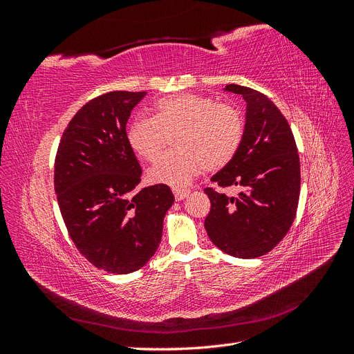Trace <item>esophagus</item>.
Here are the masks:
<instances>
[{
  "label": "esophagus",
  "instance_id": "34e87169",
  "mask_svg": "<svg viewBox=\"0 0 354 354\" xmlns=\"http://www.w3.org/2000/svg\"><path fill=\"white\" fill-rule=\"evenodd\" d=\"M173 194H174V198H176V201H183L185 198H187L189 196V194H190V190H187V189H173Z\"/></svg>",
  "mask_w": 354,
  "mask_h": 354
}]
</instances>
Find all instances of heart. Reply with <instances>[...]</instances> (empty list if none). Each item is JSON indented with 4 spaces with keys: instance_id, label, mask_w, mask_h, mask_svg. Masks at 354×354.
I'll return each instance as SVG.
<instances>
[{
    "instance_id": "heart-1",
    "label": "heart",
    "mask_w": 354,
    "mask_h": 354,
    "mask_svg": "<svg viewBox=\"0 0 354 354\" xmlns=\"http://www.w3.org/2000/svg\"><path fill=\"white\" fill-rule=\"evenodd\" d=\"M177 152L160 156L149 171L155 183L183 187L203 169L226 167L243 137L241 112L229 104L196 94H177L158 100L153 118H137L128 127L133 151L149 162L160 155L167 136L176 134Z\"/></svg>"
}]
</instances>
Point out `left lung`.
I'll return each instance as SVG.
<instances>
[{
  "label": "left lung",
  "instance_id": "obj_1",
  "mask_svg": "<svg viewBox=\"0 0 354 354\" xmlns=\"http://www.w3.org/2000/svg\"><path fill=\"white\" fill-rule=\"evenodd\" d=\"M224 91L246 102L239 151L203 192L211 201L205 230L212 243L238 259H257L279 243L295 218L299 158L286 118L263 93L229 84ZM236 187L229 197L222 189Z\"/></svg>",
  "mask_w": 354,
  "mask_h": 354
}]
</instances>
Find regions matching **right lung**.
<instances>
[{
  "label": "right lung",
  "mask_w": 354,
  "mask_h": 354,
  "mask_svg": "<svg viewBox=\"0 0 354 354\" xmlns=\"http://www.w3.org/2000/svg\"><path fill=\"white\" fill-rule=\"evenodd\" d=\"M145 91H111L75 113L60 138L55 190L78 251L113 274L152 259L174 195L167 185L138 190L142 168L128 145L127 121Z\"/></svg>",
  "instance_id": "add662e5"
}]
</instances>
